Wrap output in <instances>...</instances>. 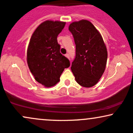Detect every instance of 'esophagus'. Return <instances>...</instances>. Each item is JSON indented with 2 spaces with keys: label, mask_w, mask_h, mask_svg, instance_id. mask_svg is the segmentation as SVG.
Instances as JSON below:
<instances>
[{
  "label": "esophagus",
  "mask_w": 133,
  "mask_h": 133,
  "mask_svg": "<svg viewBox=\"0 0 133 133\" xmlns=\"http://www.w3.org/2000/svg\"><path fill=\"white\" fill-rule=\"evenodd\" d=\"M65 57H66L67 58H68V59H69V54H66L65 55Z\"/></svg>",
  "instance_id": "obj_1"
}]
</instances>
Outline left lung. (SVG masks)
<instances>
[{
	"instance_id": "left-lung-1",
	"label": "left lung",
	"mask_w": 133,
	"mask_h": 133,
	"mask_svg": "<svg viewBox=\"0 0 133 133\" xmlns=\"http://www.w3.org/2000/svg\"><path fill=\"white\" fill-rule=\"evenodd\" d=\"M69 30L76 44V57L71 71L76 81L84 88L94 86L103 76L108 51L98 30L88 20L72 22Z\"/></svg>"
}]
</instances>
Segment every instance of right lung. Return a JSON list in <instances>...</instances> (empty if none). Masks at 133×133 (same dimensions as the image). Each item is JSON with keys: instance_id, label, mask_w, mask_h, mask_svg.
I'll return each instance as SVG.
<instances>
[{"instance_id": "add662e5", "label": "right lung", "mask_w": 133, "mask_h": 133, "mask_svg": "<svg viewBox=\"0 0 133 133\" xmlns=\"http://www.w3.org/2000/svg\"><path fill=\"white\" fill-rule=\"evenodd\" d=\"M62 21H45L32 35L27 51V61L32 74L45 88L54 86L60 81L68 59L60 53L57 37L65 26Z\"/></svg>"}]
</instances>
